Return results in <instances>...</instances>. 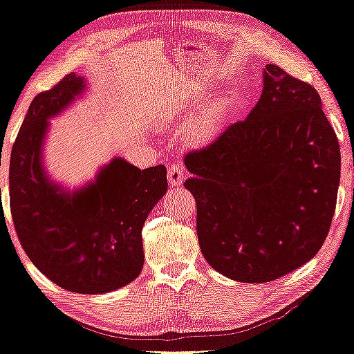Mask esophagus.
Instances as JSON below:
<instances>
[{"label":"esophagus","instance_id":"esophagus-1","mask_svg":"<svg viewBox=\"0 0 354 354\" xmlns=\"http://www.w3.org/2000/svg\"><path fill=\"white\" fill-rule=\"evenodd\" d=\"M184 178H186V173H184L183 167L179 165V163H171L170 167H168V173H167V179H168V184H170L171 187H179L184 181Z\"/></svg>","mask_w":354,"mask_h":354}]
</instances>
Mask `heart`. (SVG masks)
Here are the masks:
<instances>
[{
  "instance_id": "1",
  "label": "heart",
  "mask_w": 354,
  "mask_h": 354,
  "mask_svg": "<svg viewBox=\"0 0 354 354\" xmlns=\"http://www.w3.org/2000/svg\"><path fill=\"white\" fill-rule=\"evenodd\" d=\"M221 111H223V102H218L205 111V113L200 114V118L189 129V138L192 141H203L209 138L219 124Z\"/></svg>"
}]
</instances>
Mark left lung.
Returning <instances> with one entry per match:
<instances>
[{
    "label": "left lung",
    "instance_id": "left-lung-1",
    "mask_svg": "<svg viewBox=\"0 0 354 354\" xmlns=\"http://www.w3.org/2000/svg\"><path fill=\"white\" fill-rule=\"evenodd\" d=\"M259 102L213 143L187 152L205 259L221 275L267 283L313 259L332 223L340 147L319 93L277 65Z\"/></svg>",
    "mask_w": 354,
    "mask_h": 354
}]
</instances>
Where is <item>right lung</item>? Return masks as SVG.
<instances>
[{"instance_id":"add662e5","label":"right lung","mask_w":354,"mask_h":354,"mask_svg":"<svg viewBox=\"0 0 354 354\" xmlns=\"http://www.w3.org/2000/svg\"><path fill=\"white\" fill-rule=\"evenodd\" d=\"M86 88V79L71 73L31 102L10 152V213L41 273L66 291L104 294L131 283L143 268L141 230L167 192V168L140 170L114 157L81 187L54 181L44 165L49 120Z\"/></svg>"}]
</instances>
